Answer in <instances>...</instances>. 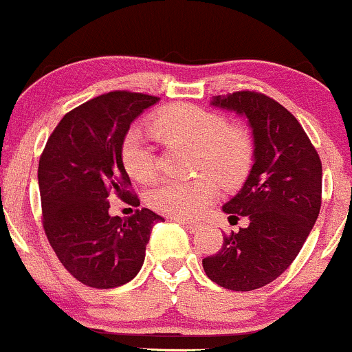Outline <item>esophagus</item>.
Masks as SVG:
<instances>
[{"mask_svg": "<svg viewBox=\"0 0 352 352\" xmlns=\"http://www.w3.org/2000/svg\"><path fill=\"white\" fill-rule=\"evenodd\" d=\"M176 221L179 223V225H183L184 228L188 230V232H192V233H195V232H198V230H199V226H201V225H199V223H196V221H188V220H183V218H176Z\"/></svg>", "mask_w": 352, "mask_h": 352, "instance_id": "esophagus-1", "label": "esophagus"}]
</instances>
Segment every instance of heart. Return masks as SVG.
<instances>
[{
	"instance_id": "1",
	"label": "heart",
	"mask_w": 352,
	"mask_h": 352,
	"mask_svg": "<svg viewBox=\"0 0 352 352\" xmlns=\"http://www.w3.org/2000/svg\"><path fill=\"white\" fill-rule=\"evenodd\" d=\"M154 138L171 144L181 142L195 147L196 169L210 173L190 179H164L147 192V203L160 213L192 218L214 199L218 182L226 188L241 183L248 175L253 157V141L247 127L226 124L217 112L195 105H171L151 119ZM122 162L131 177L147 183L156 173L153 146L139 132H131L122 144ZM213 172L217 177L210 175Z\"/></svg>"
}]
</instances>
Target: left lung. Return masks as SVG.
Wrapping results in <instances>:
<instances>
[{
	"mask_svg": "<svg viewBox=\"0 0 352 352\" xmlns=\"http://www.w3.org/2000/svg\"><path fill=\"white\" fill-rule=\"evenodd\" d=\"M211 105L245 116L253 135V166L241 190L223 205L250 223L223 238L203 258L210 280L236 292L274 282L289 268L319 217L322 162L298 120L277 100L250 90L217 96Z\"/></svg>",
	"mask_w": 352,
	"mask_h": 352,
	"instance_id": "obj_1",
	"label": "left lung"
}]
</instances>
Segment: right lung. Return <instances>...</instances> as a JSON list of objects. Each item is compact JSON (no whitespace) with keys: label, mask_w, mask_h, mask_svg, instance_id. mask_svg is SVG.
<instances>
[{"label":"right lung","mask_w":352,"mask_h":352,"mask_svg":"<svg viewBox=\"0 0 352 352\" xmlns=\"http://www.w3.org/2000/svg\"><path fill=\"white\" fill-rule=\"evenodd\" d=\"M160 100L127 90L104 94L63 116L38 162L41 221L62 265L84 285L114 289L141 270L153 226L162 217L142 208L111 217V192L139 206L122 162L132 120Z\"/></svg>","instance_id":"right-lung-1"}]
</instances>
